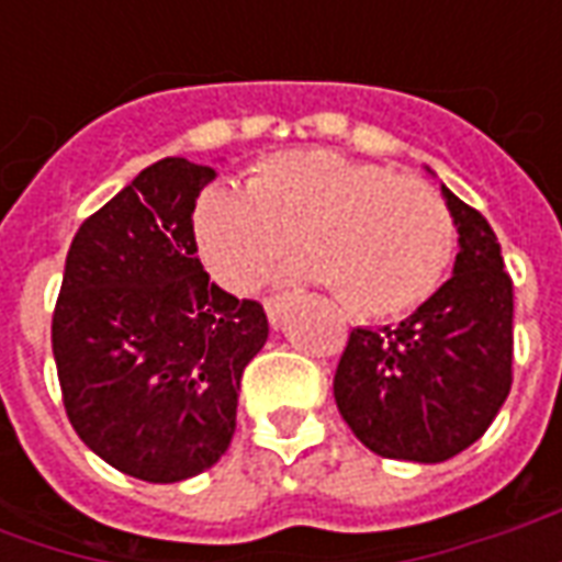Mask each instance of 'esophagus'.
<instances>
[{"instance_id": "1", "label": "esophagus", "mask_w": 562, "mask_h": 562, "mask_svg": "<svg viewBox=\"0 0 562 562\" xmlns=\"http://www.w3.org/2000/svg\"><path fill=\"white\" fill-rule=\"evenodd\" d=\"M285 304H289V294H273V297L265 301V313H268L270 325H277V322H280Z\"/></svg>"}]
</instances>
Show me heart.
Returning a JSON list of instances; mask_svg holds the SVG:
<instances>
[{
	"label": "heart",
	"mask_w": 562,
	"mask_h": 562,
	"mask_svg": "<svg viewBox=\"0 0 562 562\" xmlns=\"http://www.w3.org/2000/svg\"><path fill=\"white\" fill-rule=\"evenodd\" d=\"M301 244V273L358 316H401L442 285L458 228L434 189L334 149L258 161L246 189L216 183L195 204L198 252L213 280L249 292Z\"/></svg>",
	"instance_id": "heart-1"
}]
</instances>
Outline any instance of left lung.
<instances>
[{
  "mask_svg": "<svg viewBox=\"0 0 562 562\" xmlns=\"http://www.w3.org/2000/svg\"><path fill=\"white\" fill-rule=\"evenodd\" d=\"M460 252L442 282L397 328H355L334 401L370 451L442 463L470 448L512 389V280L494 228L442 186Z\"/></svg>",
  "mask_w": 562,
  "mask_h": 562,
  "instance_id": "obj_1",
  "label": "left lung"
}]
</instances>
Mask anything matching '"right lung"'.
<instances>
[{
	"label": "right lung",
	"instance_id": "add662e5",
	"mask_svg": "<svg viewBox=\"0 0 562 562\" xmlns=\"http://www.w3.org/2000/svg\"><path fill=\"white\" fill-rule=\"evenodd\" d=\"M210 165L168 156L95 210L71 240L54 310L71 427L114 470L171 484L232 446L246 364L268 340L258 301L210 282L192 213Z\"/></svg>",
	"mask_w": 562,
	"mask_h": 562
}]
</instances>
